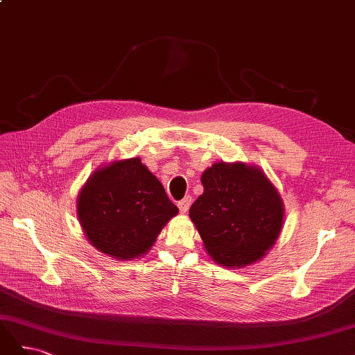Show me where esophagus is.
Masks as SVG:
<instances>
[{
  "label": "esophagus",
  "instance_id": "esophagus-1",
  "mask_svg": "<svg viewBox=\"0 0 355 355\" xmlns=\"http://www.w3.org/2000/svg\"><path fill=\"white\" fill-rule=\"evenodd\" d=\"M191 204H192V197H191V196H187V197L182 198V200L178 202V207H179L180 213H187L188 209L191 207Z\"/></svg>",
  "mask_w": 355,
  "mask_h": 355
}]
</instances>
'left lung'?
Returning <instances> with one entry per match:
<instances>
[{"mask_svg":"<svg viewBox=\"0 0 355 355\" xmlns=\"http://www.w3.org/2000/svg\"><path fill=\"white\" fill-rule=\"evenodd\" d=\"M202 194L189 209L204 247L223 266H245L271 249L283 227V202L259 168L216 163L201 175Z\"/></svg>","mask_w":355,"mask_h":355,"instance_id":"1","label":"left lung"}]
</instances>
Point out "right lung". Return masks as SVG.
Wrapping results in <instances>:
<instances>
[{
	"label": "right lung",
	"instance_id": "right-lung-1",
	"mask_svg": "<svg viewBox=\"0 0 355 355\" xmlns=\"http://www.w3.org/2000/svg\"><path fill=\"white\" fill-rule=\"evenodd\" d=\"M77 210L96 249L124 261L151 249L159 231L179 211L139 157L94 171L80 191Z\"/></svg>",
	"mask_w": 355,
	"mask_h": 355
}]
</instances>
